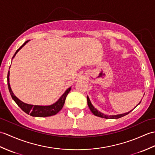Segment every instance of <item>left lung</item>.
<instances>
[{"label": "left lung", "instance_id": "8db88e82", "mask_svg": "<svg viewBox=\"0 0 155 155\" xmlns=\"http://www.w3.org/2000/svg\"><path fill=\"white\" fill-rule=\"evenodd\" d=\"M87 102H88V106L89 107L90 110L92 111V113L94 115L96 116H98V117H102V118H106V119H118V118H120L121 117H124L125 116H126L128 114H129L131 112V111H133V110H131V111H128L127 113H124V114H118V115H113V116H107V115L106 114H104L103 113H101L100 111H99L98 110L96 109L95 107L93 106V105L92 104L91 100H90L88 96H87ZM141 102V101L139 103V104H140V103ZM138 104V105H139ZM137 105V106H138ZM134 107V108H135Z\"/></svg>", "mask_w": 155, "mask_h": 155}]
</instances>
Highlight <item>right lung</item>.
Masks as SVG:
<instances>
[{
    "label": "right lung",
    "instance_id": "add662e5",
    "mask_svg": "<svg viewBox=\"0 0 155 155\" xmlns=\"http://www.w3.org/2000/svg\"><path fill=\"white\" fill-rule=\"evenodd\" d=\"M28 41L29 40L24 42V44L21 45L18 49H17L16 53H14L12 59L16 56V53L20 51V49L22 48ZM9 75H10V71H8V75H7V81H8V86L9 92L10 93V95H11L12 99L14 100V101L17 104V105L20 108L24 111V112H26L27 114L30 115L31 116H33V117H48V116H54V115L57 114L61 109L63 108L64 102H65L66 97L68 95V94H69V92H70L71 89V87L67 89V91L64 92V94L60 97L59 99L57 100L55 103H54L50 106L31 105V104H26L23 102H21V100H20L14 94L13 92L12 91V89L10 88V85L9 82Z\"/></svg>",
    "mask_w": 155,
    "mask_h": 155
}]
</instances>
